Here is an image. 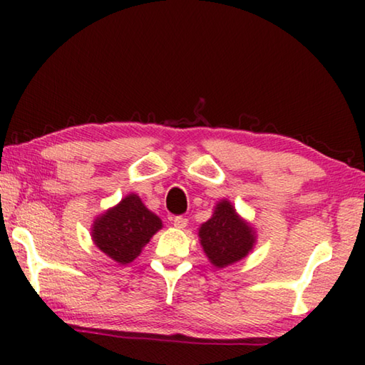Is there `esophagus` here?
<instances>
[{"instance_id": "34e87169", "label": "esophagus", "mask_w": 365, "mask_h": 365, "mask_svg": "<svg viewBox=\"0 0 365 365\" xmlns=\"http://www.w3.org/2000/svg\"><path fill=\"white\" fill-rule=\"evenodd\" d=\"M174 227H177V228H185L188 225V219H185V217H182V215H177V217H174Z\"/></svg>"}]
</instances>
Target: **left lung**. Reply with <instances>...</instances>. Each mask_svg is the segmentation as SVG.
<instances>
[{"instance_id": "obj_1", "label": "left lung", "mask_w": 365, "mask_h": 365, "mask_svg": "<svg viewBox=\"0 0 365 365\" xmlns=\"http://www.w3.org/2000/svg\"><path fill=\"white\" fill-rule=\"evenodd\" d=\"M200 242L209 262L222 269L250 255L256 243V232L240 217L230 201L222 200L212 217L200 227Z\"/></svg>"}]
</instances>
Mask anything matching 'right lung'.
Instances as JSON below:
<instances>
[{"label":"right lung","mask_w":365,"mask_h":365,"mask_svg":"<svg viewBox=\"0 0 365 365\" xmlns=\"http://www.w3.org/2000/svg\"><path fill=\"white\" fill-rule=\"evenodd\" d=\"M160 228L158 215L132 193L95 219L91 237L104 255L123 265L132 262Z\"/></svg>","instance_id":"right-lung-1"}]
</instances>
